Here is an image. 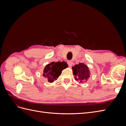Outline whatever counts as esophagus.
<instances>
[{
	"mask_svg": "<svg viewBox=\"0 0 126 126\" xmlns=\"http://www.w3.org/2000/svg\"><path fill=\"white\" fill-rule=\"evenodd\" d=\"M68 66H69V67H71L72 66V62H71V61H68Z\"/></svg>",
	"mask_w": 126,
	"mask_h": 126,
	"instance_id": "1",
	"label": "esophagus"
}]
</instances>
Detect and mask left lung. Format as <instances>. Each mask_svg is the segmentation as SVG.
<instances>
[{
  "mask_svg": "<svg viewBox=\"0 0 126 126\" xmlns=\"http://www.w3.org/2000/svg\"><path fill=\"white\" fill-rule=\"evenodd\" d=\"M73 74L75 75V79L80 82L86 81L90 77V71L86 64L83 63H79L72 67Z\"/></svg>",
  "mask_w": 126,
  "mask_h": 126,
  "instance_id": "left-lung-1",
  "label": "left lung"
}]
</instances>
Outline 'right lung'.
I'll return each mask as SVG.
<instances>
[{
  "label": "right lung",
  "instance_id": "add662e5",
  "mask_svg": "<svg viewBox=\"0 0 126 126\" xmlns=\"http://www.w3.org/2000/svg\"><path fill=\"white\" fill-rule=\"evenodd\" d=\"M67 67V63L64 62H52L46 66L43 76L49 82H52L59 77L62 70Z\"/></svg>",
  "mask_w": 126,
  "mask_h": 126
}]
</instances>
